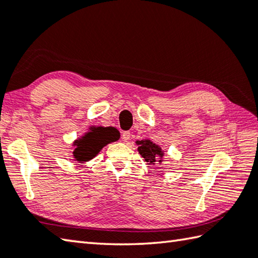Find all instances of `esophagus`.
I'll use <instances>...</instances> for the list:
<instances>
[{
  "instance_id": "obj_1",
  "label": "esophagus",
  "mask_w": 258,
  "mask_h": 258,
  "mask_svg": "<svg viewBox=\"0 0 258 258\" xmlns=\"http://www.w3.org/2000/svg\"><path fill=\"white\" fill-rule=\"evenodd\" d=\"M130 139H131V133L130 132H123L122 140L124 141V142H127Z\"/></svg>"
}]
</instances>
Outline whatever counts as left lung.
I'll use <instances>...</instances> for the list:
<instances>
[{"label": "left lung", "instance_id": "8db88e82", "mask_svg": "<svg viewBox=\"0 0 258 258\" xmlns=\"http://www.w3.org/2000/svg\"><path fill=\"white\" fill-rule=\"evenodd\" d=\"M136 145H139V153L145 160L146 163L152 165L162 163L164 151H162L160 145L153 143L150 140L136 141Z\"/></svg>", "mask_w": 258, "mask_h": 258}]
</instances>
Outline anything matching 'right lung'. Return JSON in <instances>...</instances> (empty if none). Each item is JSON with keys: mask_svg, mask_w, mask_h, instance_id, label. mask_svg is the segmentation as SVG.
<instances>
[{"mask_svg": "<svg viewBox=\"0 0 258 258\" xmlns=\"http://www.w3.org/2000/svg\"><path fill=\"white\" fill-rule=\"evenodd\" d=\"M89 132H86L82 138L74 142V161L79 163L87 162L94 159L105 145L118 140V134L112 127L104 126H90Z\"/></svg>", "mask_w": 258, "mask_h": 258, "instance_id": "1", "label": "right lung"}]
</instances>
